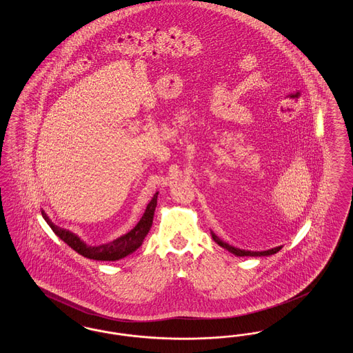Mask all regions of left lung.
<instances>
[{
  "mask_svg": "<svg viewBox=\"0 0 353 353\" xmlns=\"http://www.w3.org/2000/svg\"><path fill=\"white\" fill-rule=\"evenodd\" d=\"M212 238L214 239V242H217L221 248L229 250L230 252H233L236 256H268V255H272L275 252H279L282 249V246H278V248H274V249H270V250H265V252H252V250H242V249H238L234 248L223 241H221L217 235L214 234L212 232Z\"/></svg>",
  "mask_w": 353,
  "mask_h": 353,
  "instance_id": "obj_1",
  "label": "left lung"
}]
</instances>
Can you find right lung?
Segmentation results:
<instances>
[{
  "label": "right lung",
  "mask_w": 353,
  "mask_h": 353,
  "mask_svg": "<svg viewBox=\"0 0 353 353\" xmlns=\"http://www.w3.org/2000/svg\"><path fill=\"white\" fill-rule=\"evenodd\" d=\"M157 194L159 193H156L153 196V199L148 203L143 217L140 219L137 225L134 226L131 232L119 236L115 241H112L110 243H104V245H99V246H88V245L84 243L78 235L74 234L72 232L54 225L43 210H42V217L49 223L52 232L58 235L63 242H66L68 246L78 254L83 255L88 259H95V261H119V259L127 256L128 254L137 250L141 246L144 238L148 234V232L151 229L152 222H153L154 209H156V205H157Z\"/></svg>",
  "instance_id": "add662e5"
}]
</instances>
